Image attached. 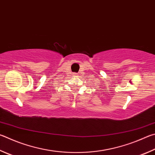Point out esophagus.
<instances>
[{
    "mask_svg": "<svg viewBox=\"0 0 155 155\" xmlns=\"http://www.w3.org/2000/svg\"><path fill=\"white\" fill-rule=\"evenodd\" d=\"M74 74V76H77V75H78V73H76V72H74V74Z\"/></svg>",
    "mask_w": 155,
    "mask_h": 155,
    "instance_id": "1",
    "label": "esophagus"
}]
</instances>
